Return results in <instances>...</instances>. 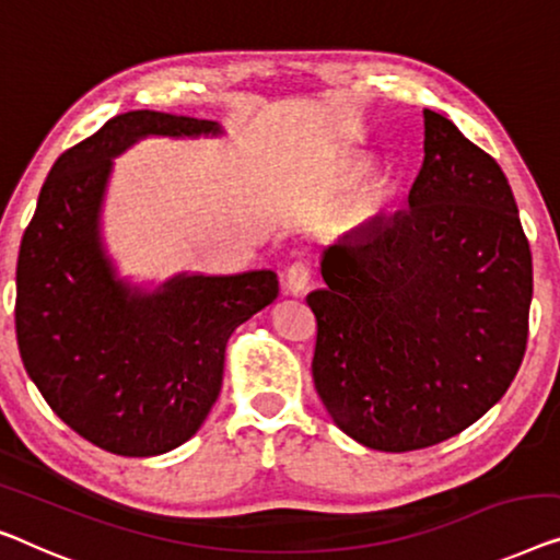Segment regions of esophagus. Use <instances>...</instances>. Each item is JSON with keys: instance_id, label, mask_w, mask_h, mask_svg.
Instances as JSON below:
<instances>
[{"instance_id": "obj_1", "label": "esophagus", "mask_w": 560, "mask_h": 560, "mask_svg": "<svg viewBox=\"0 0 560 560\" xmlns=\"http://www.w3.org/2000/svg\"><path fill=\"white\" fill-rule=\"evenodd\" d=\"M313 280V270L311 265L305 262H293L285 270V278H282V285H285V293L288 295H303L307 285H311Z\"/></svg>"}]
</instances>
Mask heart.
<instances>
[{
  "label": "heart",
  "instance_id": "obj_1",
  "mask_svg": "<svg viewBox=\"0 0 560 560\" xmlns=\"http://www.w3.org/2000/svg\"><path fill=\"white\" fill-rule=\"evenodd\" d=\"M366 172H369V161L366 159H363V156H346L336 164L334 182L338 186H351V184L359 182ZM374 207H376V199L366 201V205L361 207V214H371V212H374Z\"/></svg>",
  "mask_w": 560,
  "mask_h": 560
}]
</instances>
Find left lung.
<instances>
[{
  "label": "left lung",
  "instance_id": "obj_1",
  "mask_svg": "<svg viewBox=\"0 0 560 560\" xmlns=\"http://www.w3.org/2000/svg\"><path fill=\"white\" fill-rule=\"evenodd\" d=\"M313 381L363 447L415 452L502 399L528 346L533 257L498 161L424 110L407 212L323 249Z\"/></svg>",
  "mask_w": 560,
  "mask_h": 560
}]
</instances>
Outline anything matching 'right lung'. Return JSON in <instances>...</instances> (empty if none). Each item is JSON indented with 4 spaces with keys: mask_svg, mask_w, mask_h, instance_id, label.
Wrapping results in <instances>:
<instances>
[{
    "mask_svg": "<svg viewBox=\"0 0 560 560\" xmlns=\"http://www.w3.org/2000/svg\"><path fill=\"white\" fill-rule=\"evenodd\" d=\"M220 133L214 120L131 110L60 153L22 234L14 328L24 369L72 432L124 457L179 447L222 388L232 330L278 298V275H179L156 293L116 280L98 217L110 156L143 136Z\"/></svg>",
    "mask_w": 560,
    "mask_h": 560,
    "instance_id": "right-lung-1",
    "label": "right lung"
}]
</instances>
